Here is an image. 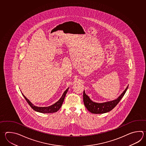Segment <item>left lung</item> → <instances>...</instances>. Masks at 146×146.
Returning a JSON list of instances; mask_svg holds the SVG:
<instances>
[{
	"instance_id": "obj_1",
	"label": "left lung",
	"mask_w": 146,
	"mask_h": 146,
	"mask_svg": "<svg viewBox=\"0 0 146 146\" xmlns=\"http://www.w3.org/2000/svg\"><path fill=\"white\" fill-rule=\"evenodd\" d=\"M128 86L126 88L124 91L122 92L117 98L112 101L104 102L102 103H98L92 101L89 97L85 94V91L83 92L84 104L87 109L91 113L94 114H102L107 113L112 110L119 102L123 97L125 95V92L127 90Z\"/></svg>"
}]
</instances>
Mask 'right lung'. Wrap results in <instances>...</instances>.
<instances>
[{"mask_svg":"<svg viewBox=\"0 0 146 146\" xmlns=\"http://www.w3.org/2000/svg\"><path fill=\"white\" fill-rule=\"evenodd\" d=\"M68 88L66 89V90L64 91V92H63L62 96H61V97L60 98L58 101L56 102L54 104L50 106H48V107H37L36 106L34 105L27 98V97L23 94V93H22V95L23 96L24 98L25 99V100H27V102L30 105V107L32 108L33 110H35V111L38 112L40 113H52L56 112L57 111L59 110L60 108L61 107L63 102L64 101V99L66 97V94L68 91Z\"/></svg>","mask_w":146,"mask_h":146,"instance_id":"1","label":"right lung"}]
</instances>
